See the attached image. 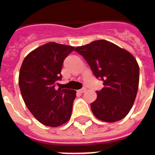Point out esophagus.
I'll return each mask as SVG.
<instances>
[{
  "label": "esophagus",
  "instance_id": "1",
  "mask_svg": "<svg viewBox=\"0 0 155 155\" xmlns=\"http://www.w3.org/2000/svg\"><path fill=\"white\" fill-rule=\"evenodd\" d=\"M86 91H87V88H86V87H83V88H82V89H80V90H79V92L84 93Z\"/></svg>",
  "mask_w": 155,
  "mask_h": 155
}]
</instances>
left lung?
Instances as JSON below:
<instances>
[{
  "mask_svg": "<svg viewBox=\"0 0 155 155\" xmlns=\"http://www.w3.org/2000/svg\"><path fill=\"white\" fill-rule=\"evenodd\" d=\"M91 67L104 87L96 91L91 109L98 119L108 123L125 117L131 110L139 86V66L126 50L105 40H98L75 49Z\"/></svg>",
  "mask_w": 155,
  "mask_h": 155,
  "instance_id": "obj_1",
  "label": "left lung"
}]
</instances>
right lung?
<instances>
[{"label": "right lung", "mask_w": 155, "mask_h": 155, "mask_svg": "<svg viewBox=\"0 0 155 155\" xmlns=\"http://www.w3.org/2000/svg\"><path fill=\"white\" fill-rule=\"evenodd\" d=\"M74 47L47 43L30 52L23 61L18 85L24 103L41 123L58 127L70 118L76 91L56 88L65 58Z\"/></svg>", "instance_id": "right-lung-1"}]
</instances>
